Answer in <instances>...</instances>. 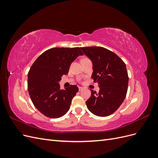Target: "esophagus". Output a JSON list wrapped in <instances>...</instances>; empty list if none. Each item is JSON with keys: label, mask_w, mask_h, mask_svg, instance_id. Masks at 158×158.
<instances>
[{"label": "esophagus", "mask_w": 158, "mask_h": 158, "mask_svg": "<svg viewBox=\"0 0 158 158\" xmlns=\"http://www.w3.org/2000/svg\"><path fill=\"white\" fill-rule=\"evenodd\" d=\"M78 89H79V91H82L84 89V88H82V87H78Z\"/></svg>", "instance_id": "1"}]
</instances>
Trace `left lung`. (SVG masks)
I'll use <instances>...</instances> for the list:
<instances>
[{
  "instance_id": "1",
  "label": "left lung",
  "mask_w": 158,
  "mask_h": 158,
  "mask_svg": "<svg viewBox=\"0 0 158 158\" xmlns=\"http://www.w3.org/2000/svg\"><path fill=\"white\" fill-rule=\"evenodd\" d=\"M93 64L92 78L99 87V93L91 89L87 100L89 111L99 117H107L117 111L125 99L128 84L126 64L121 59L102 47H81Z\"/></svg>"
}]
</instances>
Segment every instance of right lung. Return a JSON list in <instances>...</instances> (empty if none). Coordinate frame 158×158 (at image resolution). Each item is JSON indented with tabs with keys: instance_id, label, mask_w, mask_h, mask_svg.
I'll return each mask as SVG.
<instances>
[{
	"instance_id": "1",
	"label": "right lung",
	"mask_w": 158,
	"mask_h": 158,
	"mask_svg": "<svg viewBox=\"0 0 158 158\" xmlns=\"http://www.w3.org/2000/svg\"><path fill=\"white\" fill-rule=\"evenodd\" d=\"M83 55L79 47L52 48L43 52L31 66L28 92L34 106L45 116L56 118L68 112L78 88L70 85L61 89L59 82L63 75L69 73L72 63Z\"/></svg>"
}]
</instances>
